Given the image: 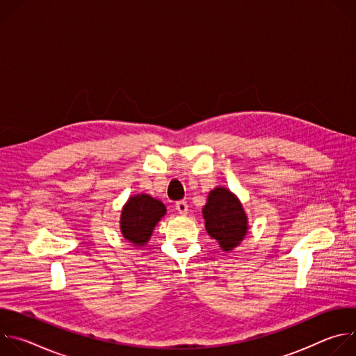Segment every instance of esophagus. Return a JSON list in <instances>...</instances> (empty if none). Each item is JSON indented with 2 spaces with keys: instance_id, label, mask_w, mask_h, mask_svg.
<instances>
[{
  "instance_id": "1",
  "label": "esophagus",
  "mask_w": 356,
  "mask_h": 356,
  "mask_svg": "<svg viewBox=\"0 0 356 356\" xmlns=\"http://www.w3.org/2000/svg\"><path fill=\"white\" fill-rule=\"evenodd\" d=\"M175 207H176L177 213H179L180 216H184V214H187V211H188V206H187L186 201H177Z\"/></svg>"
}]
</instances>
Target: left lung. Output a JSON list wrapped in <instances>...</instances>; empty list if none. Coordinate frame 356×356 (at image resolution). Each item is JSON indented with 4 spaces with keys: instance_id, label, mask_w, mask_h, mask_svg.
Returning a JSON list of instances; mask_svg holds the SVG:
<instances>
[{
    "instance_id": "obj_1",
    "label": "left lung",
    "mask_w": 356,
    "mask_h": 356,
    "mask_svg": "<svg viewBox=\"0 0 356 356\" xmlns=\"http://www.w3.org/2000/svg\"><path fill=\"white\" fill-rule=\"evenodd\" d=\"M202 218L207 234L224 252L234 250L248 235V216L242 202L227 187L218 186L209 193Z\"/></svg>"
}]
</instances>
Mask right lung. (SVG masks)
Returning a JSON list of instances; mask_svg holds the SVG:
<instances>
[{"instance_id": "obj_1", "label": "right lung", "mask_w": 356, "mask_h": 356, "mask_svg": "<svg viewBox=\"0 0 356 356\" xmlns=\"http://www.w3.org/2000/svg\"><path fill=\"white\" fill-rule=\"evenodd\" d=\"M166 214V206L158 198L140 193L131 195L121 210L120 229L134 246H145L156 224Z\"/></svg>"}]
</instances>
